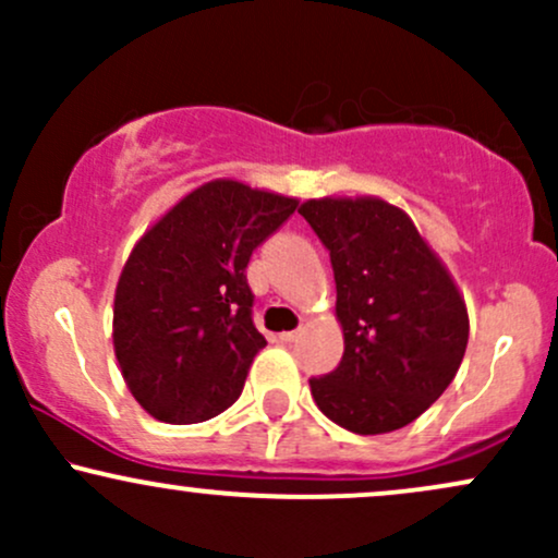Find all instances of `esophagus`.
<instances>
[{
	"mask_svg": "<svg viewBox=\"0 0 558 558\" xmlns=\"http://www.w3.org/2000/svg\"><path fill=\"white\" fill-rule=\"evenodd\" d=\"M301 336V330H288V332H280V341L283 343H293L296 338Z\"/></svg>",
	"mask_w": 558,
	"mask_h": 558,
	"instance_id": "1",
	"label": "esophagus"
}]
</instances>
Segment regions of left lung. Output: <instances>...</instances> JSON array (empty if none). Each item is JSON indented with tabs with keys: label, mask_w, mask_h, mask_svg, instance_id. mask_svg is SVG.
Returning a JSON list of instances; mask_svg holds the SVG:
<instances>
[{
	"label": "left lung",
	"mask_w": 558,
	"mask_h": 558,
	"mask_svg": "<svg viewBox=\"0 0 558 558\" xmlns=\"http://www.w3.org/2000/svg\"><path fill=\"white\" fill-rule=\"evenodd\" d=\"M299 215L330 252L345 343L338 367L310 380L312 396L345 430H399L438 401L464 360V299L393 204L312 198Z\"/></svg>",
	"instance_id": "left-lung-1"
}]
</instances>
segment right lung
Segmentation results:
<instances>
[{"label": "right lung", "instance_id": "add662e5", "mask_svg": "<svg viewBox=\"0 0 558 558\" xmlns=\"http://www.w3.org/2000/svg\"><path fill=\"white\" fill-rule=\"evenodd\" d=\"M296 198L213 181L136 243L114 293V354L151 417L194 425L241 396L265 336L246 267Z\"/></svg>", "mask_w": 558, "mask_h": 558}]
</instances>
